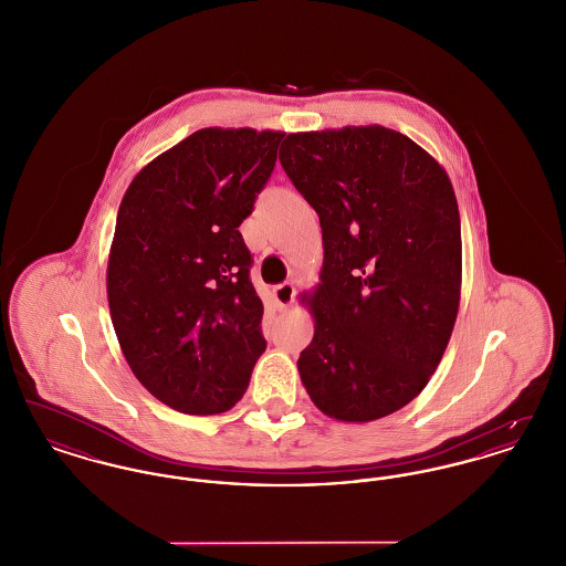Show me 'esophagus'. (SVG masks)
I'll return each instance as SVG.
<instances>
[{
  "mask_svg": "<svg viewBox=\"0 0 566 566\" xmlns=\"http://www.w3.org/2000/svg\"><path fill=\"white\" fill-rule=\"evenodd\" d=\"M273 298H275V303H277L282 310L291 307L293 301H295V286H293L291 282L277 284V286L273 289Z\"/></svg>",
  "mask_w": 566,
  "mask_h": 566,
  "instance_id": "34e87169",
  "label": "esophagus"
}]
</instances>
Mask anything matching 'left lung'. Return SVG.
<instances>
[{"label": "left lung", "mask_w": 566, "mask_h": 566, "mask_svg": "<svg viewBox=\"0 0 566 566\" xmlns=\"http://www.w3.org/2000/svg\"><path fill=\"white\" fill-rule=\"evenodd\" d=\"M280 163L323 229L301 381L335 420L390 416L429 384L457 323L452 182L416 142L379 125L289 134Z\"/></svg>", "instance_id": "8db88e82"}]
</instances>
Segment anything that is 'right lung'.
Listing matches in <instances>:
<instances>
[{"instance_id":"1","label":"right lung","mask_w":566,"mask_h":566,"mask_svg":"<svg viewBox=\"0 0 566 566\" xmlns=\"http://www.w3.org/2000/svg\"><path fill=\"white\" fill-rule=\"evenodd\" d=\"M282 137L199 129L148 163L120 201L109 316L134 376L176 411L231 409L268 346L238 229L270 180Z\"/></svg>"}]
</instances>
